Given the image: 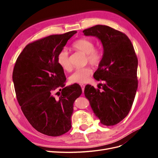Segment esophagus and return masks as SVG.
<instances>
[{"instance_id": "obj_1", "label": "esophagus", "mask_w": 158, "mask_h": 158, "mask_svg": "<svg viewBox=\"0 0 158 158\" xmlns=\"http://www.w3.org/2000/svg\"><path fill=\"white\" fill-rule=\"evenodd\" d=\"M80 85H81V87H82V92H84V89H85V84H81Z\"/></svg>"}]
</instances>
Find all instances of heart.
<instances>
[{
  "label": "heart",
  "mask_w": 158,
  "mask_h": 158,
  "mask_svg": "<svg viewBox=\"0 0 158 158\" xmlns=\"http://www.w3.org/2000/svg\"><path fill=\"white\" fill-rule=\"evenodd\" d=\"M73 48L86 55V60L92 65H98L103 59V51L101 47H94V42L88 38H80L73 44ZM57 61L62 68L66 70L71 69L69 52L66 49L61 50L57 56ZM92 70L89 66L78 69L70 76V80L73 83L84 84L87 82Z\"/></svg>",
  "instance_id": "1"
}]
</instances>
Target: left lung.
Here are the masks:
<instances>
[{
	"label": "left lung",
	"instance_id": "obj_1",
	"mask_svg": "<svg viewBox=\"0 0 158 158\" xmlns=\"http://www.w3.org/2000/svg\"><path fill=\"white\" fill-rule=\"evenodd\" d=\"M101 40L104 53L94 77L103 80L98 88L85 87L84 94L93 111L106 126H113L130 111L138 88V58L131 40L120 31L96 25L83 31Z\"/></svg>",
	"mask_w": 158,
	"mask_h": 158
}]
</instances>
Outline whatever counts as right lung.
<instances>
[{"label":"right lung","instance_id":"add662e5","mask_svg":"<svg viewBox=\"0 0 158 158\" xmlns=\"http://www.w3.org/2000/svg\"><path fill=\"white\" fill-rule=\"evenodd\" d=\"M76 32L30 43L14 67L12 80L22 111L35 130L47 136H58L70 131L74 103L82 93L78 84L65 86L64 69L57 61L59 52Z\"/></svg>","mask_w":158,"mask_h":158}]
</instances>
